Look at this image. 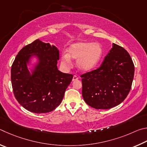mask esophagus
I'll return each instance as SVG.
<instances>
[{"instance_id": "1", "label": "esophagus", "mask_w": 147, "mask_h": 147, "mask_svg": "<svg viewBox=\"0 0 147 147\" xmlns=\"http://www.w3.org/2000/svg\"><path fill=\"white\" fill-rule=\"evenodd\" d=\"M79 79V78L77 76H74V77H73V79H72V81H76V80H78V79Z\"/></svg>"}]
</instances>
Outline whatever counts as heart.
I'll use <instances>...</instances> for the list:
<instances>
[{
  "mask_svg": "<svg viewBox=\"0 0 147 147\" xmlns=\"http://www.w3.org/2000/svg\"><path fill=\"white\" fill-rule=\"evenodd\" d=\"M102 55L101 45L96 42H80L69 46L68 54L63 53L61 63L64 66H69L71 58L78 59L77 65L83 71H88L94 68L99 63Z\"/></svg>",
  "mask_w": 147,
  "mask_h": 147,
  "instance_id": "1",
  "label": "heart"
}]
</instances>
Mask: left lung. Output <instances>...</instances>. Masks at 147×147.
<instances>
[{
	"mask_svg": "<svg viewBox=\"0 0 147 147\" xmlns=\"http://www.w3.org/2000/svg\"><path fill=\"white\" fill-rule=\"evenodd\" d=\"M134 76L130 54L113 44L101 66L82 74V95L87 105L96 109H109L127 97Z\"/></svg>",
	"mask_w": 147,
	"mask_h": 147,
	"instance_id": "left-lung-1",
	"label": "left lung"
}]
</instances>
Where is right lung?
Segmentation results:
<instances>
[{"label":"right lung","mask_w":147,"mask_h":147,"mask_svg":"<svg viewBox=\"0 0 147 147\" xmlns=\"http://www.w3.org/2000/svg\"><path fill=\"white\" fill-rule=\"evenodd\" d=\"M32 54L40 63L32 76L27 63ZM59 51L55 46L37 39L23 47L11 68V80L15 98L28 111L42 114L53 111L63 101L74 76L58 70Z\"/></svg>","instance_id":"1"}]
</instances>
